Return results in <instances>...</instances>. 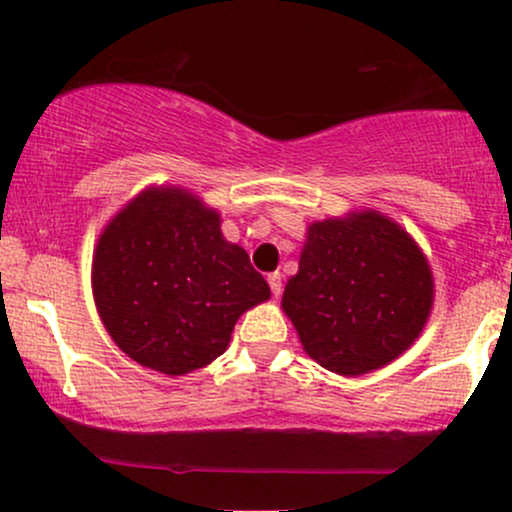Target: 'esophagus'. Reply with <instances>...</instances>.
I'll use <instances>...</instances> for the list:
<instances>
[{
  "label": "esophagus",
  "instance_id": "obj_1",
  "mask_svg": "<svg viewBox=\"0 0 512 512\" xmlns=\"http://www.w3.org/2000/svg\"><path fill=\"white\" fill-rule=\"evenodd\" d=\"M267 281H269V289H272V296L279 298L281 296V274L279 272L269 274Z\"/></svg>",
  "mask_w": 512,
  "mask_h": 512
}]
</instances>
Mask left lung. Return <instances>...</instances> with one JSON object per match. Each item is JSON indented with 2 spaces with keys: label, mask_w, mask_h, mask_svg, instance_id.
I'll use <instances>...</instances> for the list:
<instances>
[{
  "label": "left lung",
  "mask_w": 512,
  "mask_h": 512,
  "mask_svg": "<svg viewBox=\"0 0 512 512\" xmlns=\"http://www.w3.org/2000/svg\"><path fill=\"white\" fill-rule=\"evenodd\" d=\"M322 368L363 375L414 344L433 305L426 257L395 221L363 211L308 228L281 298Z\"/></svg>",
  "instance_id": "left-lung-1"
}]
</instances>
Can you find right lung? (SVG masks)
<instances>
[{"mask_svg": "<svg viewBox=\"0 0 512 512\" xmlns=\"http://www.w3.org/2000/svg\"><path fill=\"white\" fill-rule=\"evenodd\" d=\"M93 296L129 358L166 375L204 368L269 286L248 252L221 236L214 209L178 187L146 190L98 240Z\"/></svg>", "mask_w": 512, "mask_h": 512, "instance_id": "right-lung-1", "label": "right lung"}]
</instances>
